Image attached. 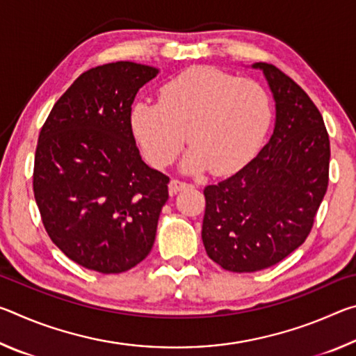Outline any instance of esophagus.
<instances>
[{
    "instance_id": "1",
    "label": "esophagus",
    "mask_w": 356,
    "mask_h": 356,
    "mask_svg": "<svg viewBox=\"0 0 356 356\" xmlns=\"http://www.w3.org/2000/svg\"><path fill=\"white\" fill-rule=\"evenodd\" d=\"M186 186H188V184H186V182H182V180H179V179H171V182H170V185H168V188H170L171 195H176L177 191L186 188Z\"/></svg>"
}]
</instances>
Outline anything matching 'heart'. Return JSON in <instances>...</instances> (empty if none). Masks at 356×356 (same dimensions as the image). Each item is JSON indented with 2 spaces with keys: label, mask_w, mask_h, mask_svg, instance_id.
<instances>
[{
  "label": "heart",
  "mask_w": 356,
  "mask_h": 356,
  "mask_svg": "<svg viewBox=\"0 0 356 356\" xmlns=\"http://www.w3.org/2000/svg\"><path fill=\"white\" fill-rule=\"evenodd\" d=\"M272 118V99L261 83L212 65H195L166 81L159 102H136L130 124L154 166L171 165L188 131L191 149L182 170L209 168L222 176L236 172L254 155Z\"/></svg>",
  "instance_id": "obj_1"
}]
</instances>
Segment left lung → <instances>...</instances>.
Segmentation results:
<instances>
[{"label":"left lung","instance_id":"left-lung-1","mask_svg":"<svg viewBox=\"0 0 356 356\" xmlns=\"http://www.w3.org/2000/svg\"><path fill=\"white\" fill-rule=\"evenodd\" d=\"M252 69L264 72L273 94V135L238 172L204 188V248L236 273L268 268L297 250L328 186L330 140L321 111L278 67Z\"/></svg>","mask_w":356,"mask_h":356}]
</instances>
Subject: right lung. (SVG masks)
<instances>
[{
  "label": "right lung",
  "mask_w": 356,
  "mask_h": 356,
  "mask_svg": "<svg viewBox=\"0 0 356 356\" xmlns=\"http://www.w3.org/2000/svg\"><path fill=\"white\" fill-rule=\"evenodd\" d=\"M159 69L118 61L84 72L40 130L33 188L45 231L99 273L134 268L155 242L170 177L141 160L131 104Z\"/></svg>",
  "instance_id": "right-lung-1"
}]
</instances>
